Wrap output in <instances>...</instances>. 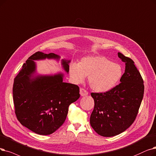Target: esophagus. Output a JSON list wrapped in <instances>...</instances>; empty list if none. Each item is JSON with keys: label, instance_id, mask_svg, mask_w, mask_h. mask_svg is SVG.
<instances>
[{"label": "esophagus", "instance_id": "34e87169", "mask_svg": "<svg viewBox=\"0 0 156 156\" xmlns=\"http://www.w3.org/2000/svg\"><path fill=\"white\" fill-rule=\"evenodd\" d=\"M80 94L81 95V96H86L88 95V92L85 89L81 88L80 90Z\"/></svg>", "mask_w": 156, "mask_h": 156}]
</instances>
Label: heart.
<instances>
[{
  "label": "heart",
  "mask_w": 156,
  "mask_h": 156,
  "mask_svg": "<svg viewBox=\"0 0 156 156\" xmlns=\"http://www.w3.org/2000/svg\"><path fill=\"white\" fill-rule=\"evenodd\" d=\"M69 74L76 83L82 82L88 76V83L93 90L105 92L118 83L123 70L119 64L112 62L105 57L87 56L78 64H71Z\"/></svg>",
  "instance_id": "obj_1"
}]
</instances>
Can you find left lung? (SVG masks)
<instances>
[{
	"label": "left lung",
	"mask_w": 156,
	"mask_h": 156,
	"mask_svg": "<svg viewBox=\"0 0 156 156\" xmlns=\"http://www.w3.org/2000/svg\"><path fill=\"white\" fill-rule=\"evenodd\" d=\"M118 56L126 64L120 83L106 92L91 93L95 105L90 123L105 137L116 136L132 125L144 94V80L133 60L120 52Z\"/></svg>",
	"instance_id": "left-lung-1"
}]
</instances>
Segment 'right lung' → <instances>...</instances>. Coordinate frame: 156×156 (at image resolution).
Returning a JSON list of instances; mask_svg holds the SVG:
<instances>
[{"label": "right lung", "mask_w": 156, "mask_h": 156, "mask_svg": "<svg viewBox=\"0 0 156 156\" xmlns=\"http://www.w3.org/2000/svg\"><path fill=\"white\" fill-rule=\"evenodd\" d=\"M45 58L58 60L60 56L53 53H34L15 77L12 88L17 119L22 125L41 135L57 131L64 124L69 105L80 96L78 86L64 82L62 73L33 75L36 70L34 60ZM70 61L62 60V67L67 73Z\"/></svg>", "instance_id": "add662e5"}]
</instances>
